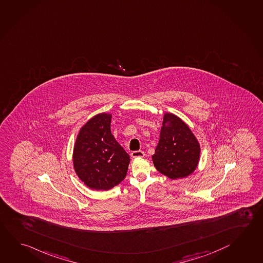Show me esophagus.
I'll use <instances>...</instances> for the list:
<instances>
[{"instance_id": "1", "label": "esophagus", "mask_w": 263, "mask_h": 263, "mask_svg": "<svg viewBox=\"0 0 263 263\" xmlns=\"http://www.w3.org/2000/svg\"><path fill=\"white\" fill-rule=\"evenodd\" d=\"M130 156H132V158H143V157H144V153H143V151L139 150V151H134V152H132Z\"/></svg>"}]
</instances>
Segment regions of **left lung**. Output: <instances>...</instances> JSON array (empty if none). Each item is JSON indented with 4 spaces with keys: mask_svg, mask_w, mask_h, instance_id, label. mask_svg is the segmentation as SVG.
Wrapping results in <instances>:
<instances>
[{
    "mask_svg": "<svg viewBox=\"0 0 263 263\" xmlns=\"http://www.w3.org/2000/svg\"><path fill=\"white\" fill-rule=\"evenodd\" d=\"M199 158L200 145L191 129L176 115L165 113L154 166L172 180L182 179L196 171Z\"/></svg>",
    "mask_w": 263,
    "mask_h": 263,
    "instance_id": "1",
    "label": "left lung"
}]
</instances>
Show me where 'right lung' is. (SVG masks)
Returning a JSON list of instances; mask_svg holds the SVG:
<instances>
[{"instance_id": "obj_1", "label": "right lung", "mask_w": 263, "mask_h": 263, "mask_svg": "<svg viewBox=\"0 0 263 263\" xmlns=\"http://www.w3.org/2000/svg\"><path fill=\"white\" fill-rule=\"evenodd\" d=\"M112 115L101 113L81 127L73 149V166L86 186L107 191L124 180L129 156L110 130Z\"/></svg>"}]
</instances>
